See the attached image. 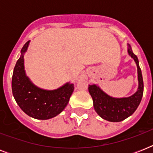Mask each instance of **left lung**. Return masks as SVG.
<instances>
[{
    "label": "left lung",
    "instance_id": "1",
    "mask_svg": "<svg viewBox=\"0 0 153 153\" xmlns=\"http://www.w3.org/2000/svg\"><path fill=\"white\" fill-rule=\"evenodd\" d=\"M128 53L137 63L138 74L137 91L128 98H115L107 95L96 85H89L88 90L93 98L94 107L97 114L105 120L112 122H118L131 116L137 109L144 92L142 73L139 66V61L137 55L133 52L128 45Z\"/></svg>",
    "mask_w": 153,
    "mask_h": 153
}]
</instances>
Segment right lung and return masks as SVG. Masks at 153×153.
Wrapping results in <instances>:
<instances>
[{
	"label": "right lung",
	"instance_id": "1",
	"mask_svg": "<svg viewBox=\"0 0 153 153\" xmlns=\"http://www.w3.org/2000/svg\"><path fill=\"white\" fill-rule=\"evenodd\" d=\"M29 41L21 49V55L16 63L12 79V91L20 109L33 118L47 120L57 116L64 109L74 91V84L66 83L55 91L38 88L26 76L24 54Z\"/></svg>",
	"mask_w": 153,
	"mask_h": 153
}]
</instances>
